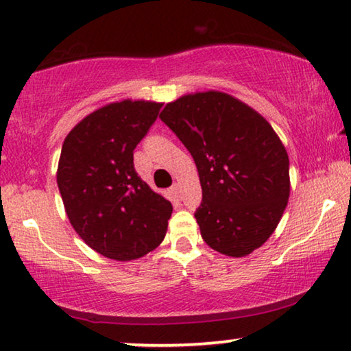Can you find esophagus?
<instances>
[{"instance_id":"34e87169","label":"esophagus","mask_w":351,"mask_h":351,"mask_svg":"<svg viewBox=\"0 0 351 351\" xmlns=\"http://www.w3.org/2000/svg\"><path fill=\"white\" fill-rule=\"evenodd\" d=\"M171 194L173 195H175V197H180V195H181V188H180V184H173L171 186Z\"/></svg>"}]
</instances>
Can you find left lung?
Masks as SVG:
<instances>
[{
	"instance_id": "obj_1",
	"label": "left lung",
	"mask_w": 351,
	"mask_h": 351,
	"mask_svg": "<svg viewBox=\"0 0 351 351\" xmlns=\"http://www.w3.org/2000/svg\"><path fill=\"white\" fill-rule=\"evenodd\" d=\"M160 119L193 156L202 186V239L228 256L263 245L286 210L289 157L271 125L226 93L181 96Z\"/></svg>"
}]
</instances>
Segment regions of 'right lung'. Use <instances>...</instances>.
<instances>
[{
  "mask_svg": "<svg viewBox=\"0 0 351 351\" xmlns=\"http://www.w3.org/2000/svg\"><path fill=\"white\" fill-rule=\"evenodd\" d=\"M160 102L121 101L85 117L60 151L58 186L77 234L107 258L130 261L165 237L173 207L138 176L134 147Z\"/></svg>",
  "mask_w": 351,
  "mask_h": 351,
  "instance_id": "add662e5",
  "label": "right lung"
}]
</instances>
